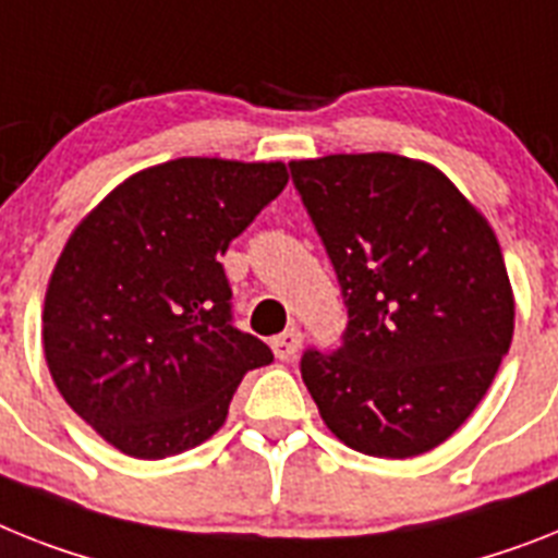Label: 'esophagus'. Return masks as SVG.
Segmentation results:
<instances>
[{"label":"esophagus","instance_id":"1","mask_svg":"<svg viewBox=\"0 0 558 558\" xmlns=\"http://www.w3.org/2000/svg\"><path fill=\"white\" fill-rule=\"evenodd\" d=\"M270 348H274L276 359L290 362V359H296V353L302 351V333H299L296 328L284 330V333H279L274 342H270Z\"/></svg>","mask_w":558,"mask_h":558}]
</instances>
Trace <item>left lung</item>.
Returning a JSON list of instances; mask_svg holds the SVG:
<instances>
[{
    "mask_svg": "<svg viewBox=\"0 0 558 558\" xmlns=\"http://www.w3.org/2000/svg\"><path fill=\"white\" fill-rule=\"evenodd\" d=\"M290 173L348 305L342 348L302 356L322 422L379 459L439 448L485 399L513 339L494 228L411 156L330 154L293 159Z\"/></svg>",
    "mask_w": 558,
    "mask_h": 558,
    "instance_id": "1",
    "label": "left lung"
}]
</instances>
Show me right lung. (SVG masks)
I'll return each mask as SVG.
<instances>
[{
	"mask_svg": "<svg viewBox=\"0 0 558 558\" xmlns=\"http://www.w3.org/2000/svg\"><path fill=\"white\" fill-rule=\"evenodd\" d=\"M288 185L284 162L182 156L119 182L59 253L41 307L50 379L110 448L185 453L274 353L230 325L219 265Z\"/></svg>",
	"mask_w": 558,
	"mask_h": 558,
	"instance_id": "add662e5",
	"label": "right lung"
}]
</instances>
